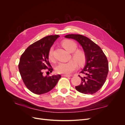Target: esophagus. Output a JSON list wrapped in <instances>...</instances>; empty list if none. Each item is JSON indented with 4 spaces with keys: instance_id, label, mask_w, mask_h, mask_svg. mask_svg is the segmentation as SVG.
I'll list each match as a JSON object with an SVG mask.
<instances>
[{
    "instance_id": "esophagus-1",
    "label": "esophagus",
    "mask_w": 125,
    "mask_h": 125,
    "mask_svg": "<svg viewBox=\"0 0 125 125\" xmlns=\"http://www.w3.org/2000/svg\"><path fill=\"white\" fill-rule=\"evenodd\" d=\"M62 77H71V75H68V74H62Z\"/></svg>"
}]
</instances>
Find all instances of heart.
Here are the masks:
<instances>
[{
    "label": "heart",
    "instance_id": "obj_1",
    "mask_svg": "<svg viewBox=\"0 0 125 125\" xmlns=\"http://www.w3.org/2000/svg\"><path fill=\"white\" fill-rule=\"evenodd\" d=\"M62 46L69 52H73L72 57L74 60H71L65 62H60L56 66V70L58 73L70 74L77 68L78 64L82 65L85 63L86 55L85 52L81 50H77V45L74 41L69 40H65L62 43ZM53 47H52L48 52V59L51 62H54Z\"/></svg>",
    "mask_w": 125,
    "mask_h": 125
}]
</instances>
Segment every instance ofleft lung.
I'll return each instance as SVG.
<instances>
[{
  "instance_id": "obj_1",
  "label": "left lung",
  "mask_w": 125,
  "mask_h": 125,
  "mask_svg": "<svg viewBox=\"0 0 125 125\" xmlns=\"http://www.w3.org/2000/svg\"><path fill=\"white\" fill-rule=\"evenodd\" d=\"M65 37L78 41L86 55V65L80 72L83 77L79 75L81 83L75 86V89L83 94L96 93L103 85L107 76L108 63L106 56L99 46L86 36L68 34Z\"/></svg>"
}]
</instances>
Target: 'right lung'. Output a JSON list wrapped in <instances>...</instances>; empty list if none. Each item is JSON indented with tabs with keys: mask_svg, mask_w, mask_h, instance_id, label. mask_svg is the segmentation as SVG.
I'll return each instance as SVG.
<instances>
[{
	"mask_svg": "<svg viewBox=\"0 0 125 125\" xmlns=\"http://www.w3.org/2000/svg\"><path fill=\"white\" fill-rule=\"evenodd\" d=\"M58 35H49L35 42L22 54L19 69L25 85L36 94L46 93L53 89L61 78L60 74L43 76L45 69L52 73V68L48 61V54Z\"/></svg>",
	"mask_w": 125,
	"mask_h": 125,
	"instance_id": "1",
	"label": "right lung"
}]
</instances>
